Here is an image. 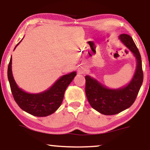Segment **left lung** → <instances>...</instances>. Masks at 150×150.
<instances>
[{"label":"left lung","instance_id":"obj_1","mask_svg":"<svg viewBox=\"0 0 150 150\" xmlns=\"http://www.w3.org/2000/svg\"><path fill=\"white\" fill-rule=\"evenodd\" d=\"M119 40L130 50L136 59L134 75L128 84L117 89H110L89 75L85 76V93L90 105L106 115L117 114L130 107L134 103L143 81L141 54L132 38L121 34Z\"/></svg>","mask_w":150,"mask_h":150}]
</instances>
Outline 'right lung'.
Returning a JSON list of instances; mask_svg holds the SVG:
<instances>
[{"label":"right lung","instance_id":"1","mask_svg":"<svg viewBox=\"0 0 150 150\" xmlns=\"http://www.w3.org/2000/svg\"><path fill=\"white\" fill-rule=\"evenodd\" d=\"M22 40L16 45L14 50ZM11 64V57L8 65L7 76L14 100L22 110L36 117L48 116L60 107L65 89L76 75V71L63 75L48 89L40 93H30L18 87L12 73Z\"/></svg>","mask_w":150,"mask_h":150}]
</instances>
